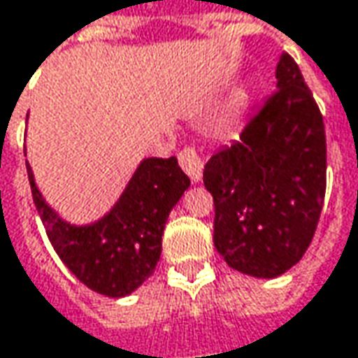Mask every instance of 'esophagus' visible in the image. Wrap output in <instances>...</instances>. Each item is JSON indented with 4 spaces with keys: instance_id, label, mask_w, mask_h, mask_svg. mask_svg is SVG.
I'll use <instances>...</instances> for the list:
<instances>
[{
    "instance_id": "obj_1",
    "label": "esophagus",
    "mask_w": 358,
    "mask_h": 358,
    "mask_svg": "<svg viewBox=\"0 0 358 358\" xmlns=\"http://www.w3.org/2000/svg\"><path fill=\"white\" fill-rule=\"evenodd\" d=\"M179 165L187 173V177L192 179L193 183H199L201 181V177H203V161L195 152V148L187 146V148H183L179 152Z\"/></svg>"
}]
</instances>
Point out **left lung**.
<instances>
[{"instance_id": "left-lung-1", "label": "left lung", "mask_w": 358, "mask_h": 358, "mask_svg": "<svg viewBox=\"0 0 358 358\" xmlns=\"http://www.w3.org/2000/svg\"><path fill=\"white\" fill-rule=\"evenodd\" d=\"M277 90L250 115L241 141L203 169L214 197V244L228 267L273 279L314 238L326 193V132L294 59L277 63Z\"/></svg>"}]
</instances>
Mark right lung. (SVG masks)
<instances>
[{"label":"right lung","instance_id":"obj_1","mask_svg":"<svg viewBox=\"0 0 358 358\" xmlns=\"http://www.w3.org/2000/svg\"><path fill=\"white\" fill-rule=\"evenodd\" d=\"M28 179L48 241L61 261L83 285L108 297L132 294L155 273L166 217L189 187V177L175 157L144 159L106 216L75 226L44 201L30 166Z\"/></svg>","mask_w":358,"mask_h":358}]
</instances>
